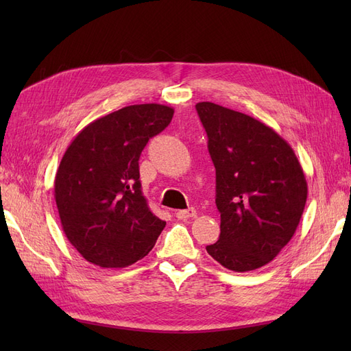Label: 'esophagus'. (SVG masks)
Listing matches in <instances>:
<instances>
[{
	"mask_svg": "<svg viewBox=\"0 0 351 351\" xmlns=\"http://www.w3.org/2000/svg\"><path fill=\"white\" fill-rule=\"evenodd\" d=\"M196 215V209L195 208H189L184 210H177L176 217L178 219H187V218H193Z\"/></svg>",
	"mask_w": 351,
	"mask_h": 351,
	"instance_id": "1",
	"label": "esophagus"
}]
</instances>
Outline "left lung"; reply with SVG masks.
Listing matches in <instances>:
<instances>
[{
	"label": "left lung",
	"mask_w": 351,
	"mask_h": 351,
	"mask_svg": "<svg viewBox=\"0 0 351 351\" xmlns=\"http://www.w3.org/2000/svg\"><path fill=\"white\" fill-rule=\"evenodd\" d=\"M217 174L221 234L206 246L222 267L247 272L269 263L303 215L307 183L291 146L250 115L196 104Z\"/></svg>",
	"instance_id": "obj_1"
}]
</instances>
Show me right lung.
<instances>
[{
  "label": "right lung",
  "instance_id": "obj_1",
  "mask_svg": "<svg viewBox=\"0 0 351 351\" xmlns=\"http://www.w3.org/2000/svg\"><path fill=\"white\" fill-rule=\"evenodd\" d=\"M173 114L167 105H130L88 124L67 147L54 196L62 231L88 262L124 268L155 246L165 221L142 193L139 158Z\"/></svg>",
  "mask_w": 351,
  "mask_h": 351
}]
</instances>
